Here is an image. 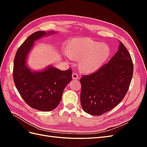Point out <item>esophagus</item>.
I'll return each mask as SVG.
<instances>
[{"label": "esophagus", "mask_w": 147, "mask_h": 147, "mask_svg": "<svg viewBox=\"0 0 147 147\" xmlns=\"http://www.w3.org/2000/svg\"><path fill=\"white\" fill-rule=\"evenodd\" d=\"M72 78L74 80H77L79 78L78 75L77 73H73L72 74Z\"/></svg>", "instance_id": "34e87169"}]
</instances>
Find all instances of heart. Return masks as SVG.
<instances>
[{"mask_svg":"<svg viewBox=\"0 0 147 147\" xmlns=\"http://www.w3.org/2000/svg\"><path fill=\"white\" fill-rule=\"evenodd\" d=\"M110 48L90 38H75L69 41L65 56L80 59L79 67L84 72H92L98 69L110 56Z\"/></svg>","mask_w":147,"mask_h":147,"instance_id":"obj_1","label":"heart"}]
</instances>
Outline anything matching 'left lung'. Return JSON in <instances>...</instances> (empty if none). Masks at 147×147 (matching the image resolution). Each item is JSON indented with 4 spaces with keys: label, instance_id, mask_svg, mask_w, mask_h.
Segmentation results:
<instances>
[{
    "label": "left lung",
    "instance_id": "8db88e82",
    "mask_svg": "<svg viewBox=\"0 0 147 147\" xmlns=\"http://www.w3.org/2000/svg\"><path fill=\"white\" fill-rule=\"evenodd\" d=\"M133 75V63L126 47L119 42L118 50L108 63L80 79L81 105L95 116L118 105L126 94Z\"/></svg>",
    "mask_w": 147,
    "mask_h": 147
}]
</instances>
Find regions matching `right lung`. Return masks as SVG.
Instances as JSON below:
<instances>
[{"mask_svg": "<svg viewBox=\"0 0 147 147\" xmlns=\"http://www.w3.org/2000/svg\"><path fill=\"white\" fill-rule=\"evenodd\" d=\"M55 31H37L31 34L18 49L13 64V80L26 104L36 110L48 112L59 105L65 87L72 80V69L61 70L48 66L42 71H32L26 59L34 42Z\"/></svg>", "mask_w": 147, "mask_h": 147, "instance_id": "add662e5", "label": "right lung"}]
</instances>
